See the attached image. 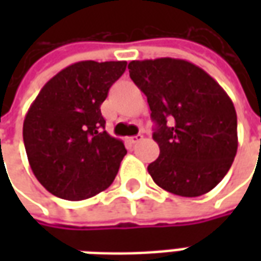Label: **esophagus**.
<instances>
[{"label":"esophagus","instance_id":"obj_1","mask_svg":"<svg viewBox=\"0 0 261 261\" xmlns=\"http://www.w3.org/2000/svg\"><path fill=\"white\" fill-rule=\"evenodd\" d=\"M141 140H142L141 134H137V136H134V137H130V138H128V142L134 145V144H137V142H140V141H141Z\"/></svg>","mask_w":261,"mask_h":261}]
</instances>
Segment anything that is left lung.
Masks as SVG:
<instances>
[{
    "label": "left lung",
    "instance_id": "obj_1",
    "mask_svg": "<svg viewBox=\"0 0 261 261\" xmlns=\"http://www.w3.org/2000/svg\"><path fill=\"white\" fill-rule=\"evenodd\" d=\"M130 78L148 99L159 156L153 181L181 197H198L228 173L238 151V119L228 93L190 61H131Z\"/></svg>",
    "mask_w": 261,
    "mask_h": 261
}]
</instances>
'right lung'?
Segmentation results:
<instances>
[{
  "mask_svg": "<svg viewBox=\"0 0 261 261\" xmlns=\"http://www.w3.org/2000/svg\"><path fill=\"white\" fill-rule=\"evenodd\" d=\"M125 61H80L39 92L23 121L32 172L47 192L78 201L106 190L127 153L109 136L100 105L125 71Z\"/></svg>",
  "mask_w": 261,
  "mask_h": 261,
  "instance_id": "add662e5",
  "label": "right lung"
}]
</instances>
